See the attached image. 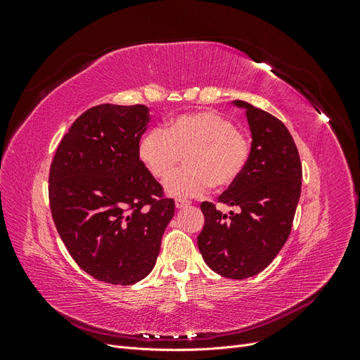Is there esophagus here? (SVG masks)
Instances as JSON below:
<instances>
[{
    "label": "esophagus",
    "instance_id": "1",
    "mask_svg": "<svg viewBox=\"0 0 360 360\" xmlns=\"http://www.w3.org/2000/svg\"><path fill=\"white\" fill-rule=\"evenodd\" d=\"M189 204L191 202L186 201V200H180V198L176 200V207H177V209H184V207H188Z\"/></svg>",
    "mask_w": 360,
    "mask_h": 360
}]
</instances>
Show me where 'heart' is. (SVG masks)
<instances>
[{
  "label": "heart",
  "instance_id": "heart-1",
  "mask_svg": "<svg viewBox=\"0 0 360 360\" xmlns=\"http://www.w3.org/2000/svg\"><path fill=\"white\" fill-rule=\"evenodd\" d=\"M250 139L231 118L216 111L181 114L165 129H150L138 141V159L158 180H165L184 157L187 168L165 183L172 197H200L212 186L222 191L242 176Z\"/></svg>",
  "mask_w": 360,
  "mask_h": 360
}]
</instances>
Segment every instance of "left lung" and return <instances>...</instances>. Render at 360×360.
Instances as JSON below:
<instances>
[{
  "mask_svg": "<svg viewBox=\"0 0 360 360\" xmlns=\"http://www.w3.org/2000/svg\"><path fill=\"white\" fill-rule=\"evenodd\" d=\"M233 105L246 111L252 150L243 174L219 202L240 212L228 216L204 201L198 248L216 274L245 279L264 270L287 242L300 198L302 163L281 120L242 101Z\"/></svg>",
  "mask_w": 360,
  "mask_h": 360,
  "instance_id": "1",
  "label": "left lung"
}]
</instances>
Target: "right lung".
Wrapping results in <instances>:
<instances>
[{
	"instance_id": "obj_1",
	"label": "right lung",
	"mask_w": 360,
	"mask_h": 360,
	"mask_svg": "<svg viewBox=\"0 0 360 360\" xmlns=\"http://www.w3.org/2000/svg\"><path fill=\"white\" fill-rule=\"evenodd\" d=\"M148 122L144 105L93 106L51 163V213L61 240L84 271L112 285H132L153 270L176 209L138 159Z\"/></svg>"
}]
</instances>
